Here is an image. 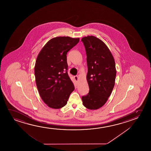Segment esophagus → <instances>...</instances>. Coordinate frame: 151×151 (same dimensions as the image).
I'll return each mask as SVG.
<instances>
[{
	"label": "esophagus",
	"mask_w": 151,
	"mask_h": 151,
	"mask_svg": "<svg viewBox=\"0 0 151 151\" xmlns=\"http://www.w3.org/2000/svg\"><path fill=\"white\" fill-rule=\"evenodd\" d=\"M74 79L75 80V81H78V77L77 76H75Z\"/></svg>",
	"instance_id": "34e87169"
}]
</instances>
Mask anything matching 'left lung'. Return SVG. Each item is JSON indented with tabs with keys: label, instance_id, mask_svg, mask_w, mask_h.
<instances>
[{
	"label": "left lung",
	"instance_id": "8db88e82",
	"mask_svg": "<svg viewBox=\"0 0 151 151\" xmlns=\"http://www.w3.org/2000/svg\"><path fill=\"white\" fill-rule=\"evenodd\" d=\"M81 41L86 50L89 88L88 94L82 96L81 99L87 108L96 110L106 104L114 89L116 64L111 52L101 40L87 36Z\"/></svg>",
	"mask_w": 151,
	"mask_h": 151
}]
</instances>
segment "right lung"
<instances>
[{
    "mask_svg": "<svg viewBox=\"0 0 151 151\" xmlns=\"http://www.w3.org/2000/svg\"><path fill=\"white\" fill-rule=\"evenodd\" d=\"M79 38L58 37L49 40L37 55L35 67L36 85L45 104L53 109L65 106L74 91L67 73V52Z\"/></svg>",
    "mask_w": 151,
    "mask_h": 151,
    "instance_id": "obj_1",
    "label": "right lung"
}]
</instances>
